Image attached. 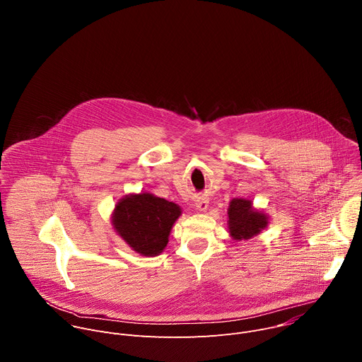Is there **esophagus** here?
<instances>
[{
    "instance_id": "obj_1",
    "label": "esophagus",
    "mask_w": 362,
    "mask_h": 362,
    "mask_svg": "<svg viewBox=\"0 0 362 362\" xmlns=\"http://www.w3.org/2000/svg\"><path fill=\"white\" fill-rule=\"evenodd\" d=\"M208 208H209V202L208 200L200 199V200L196 202V209L199 212H206V211H208Z\"/></svg>"
}]
</instances>
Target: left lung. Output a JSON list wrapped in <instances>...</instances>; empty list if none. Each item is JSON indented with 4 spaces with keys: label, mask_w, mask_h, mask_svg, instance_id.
<instances>
[{
    "label": "left lung",
    "mask_w": 362,
    "mask_h": 362,
    "mask_svg": "<svg viewBox=\"0 0 362 362\" xmlns=\"http://www.w3.org/2000/svg\"><path fill=\"white\" fill-rule=\"evenodd\" d=\"M269 225V215L256 209L252 200L236 197L228 208V230L233 240H247L259 235Z\"/></svg>",
    "instance_id": "1"
}]
</instances>
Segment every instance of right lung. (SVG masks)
Listing matches in <instances>:
<instances>
[{
    "mask_svg": "<svg viewBox=\"0 0 362 362\" xmlns=\"http://www.w3.org/2000/svg\"><path fill=\"white\" fill-rule=\"evenodd\" d=\"M180 215L179 204L150 192H140L119 199L110 219L115 232L136 253L151 257L165 250Z\"/></svg>",
    "mask_w": 362,
    "mask_h": 362,
    "instance_id": "1",
    "label": "right lung"
}]
</instances>
